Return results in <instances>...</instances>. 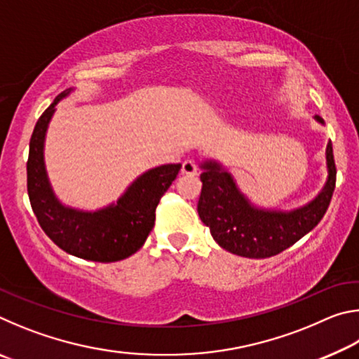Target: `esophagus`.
<instances>
[{
	"instance_id": "1",
	"label": "esophagus",
	"mask_w": 359,
	"mask_h": 359,
	"mask_svg": "<svg viewBox=\"0 0 359 359\" xmlns=\"http://www.w3.org/2000/svg\"><path fill=\"white\" fill-rule=\"evenodd\" d=\"M198 172V166L194 160H185L182 163V174H187V175H194Z\"/></svg>"
}]
</instances>
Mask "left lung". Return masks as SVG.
Returning <instances> with one entry per match:
<instances>
[{
    "mask_svg": "<svg viewBox=\"0 0 359 359\" xmlns=\"http://www.w3.org/2000/svg\"><path fill=\"white\" fill-rule=\"evenodd\" d=\"M318 123L325 125L320 115ZM201 196L198 214L212 238L224 250L245 258H269L287 250L312 231L326 214L336 188L332 144L326 145L327 179L321 191L302 208L293 210L261 209L242 193L233 175L215 160L201 163Z\"/></svg>",
    "mask_w": 359,
    "mask_h": 359,
    "instance_id": "8db88e82",
    "label": "left lung"
}]
</instances>
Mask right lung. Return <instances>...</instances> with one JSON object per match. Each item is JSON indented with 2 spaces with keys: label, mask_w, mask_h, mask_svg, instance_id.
I'll return each mask as SVG.
<instances>
[{
  "label": "right lung",
  "mask_w": 359,
  "mask_h": 359,
  "mask_svg": "<svg viewBox=\"0 0 359 359\" xmlns=\"http://www.w3.org/2000/svg\"><path fill=\"white\" fill-rule=\"evenodd\" d=\"M72 92L60 93L36 123L27 161V187L32 209L44 233L66 253L77 258L114 263L144 245L155 224V209L177 177L182 165L149 169L126 188L117 203L90 212L60 203L47 177L44 141L55 106Z\"/></svg>",
  "instance_id": "right-lung-1"
}]
</instances>
